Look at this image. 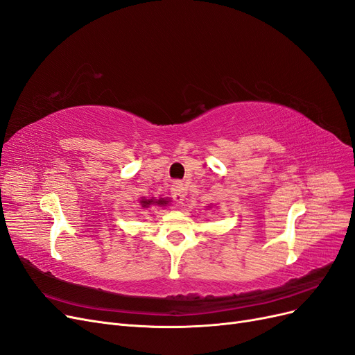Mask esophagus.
Wrapping results in <instances>:
<instances>
[{
	"instance_id": "obj_1",
	"label": "esophagus",
	"mask_w": 355,
	"mask_h": 355,
	"mask_svg": "<svg viewBox=\"0 0 355 355\" xmlns=\"http://www.w3.org/2000/svg\"><path fill=\"white\" fill-rule=\"evenodd\" d=\"M185 188H183V183L176 180L173 185H172V198L176 201V202H182L183 198H185Z\"/></svg>"
}]
</instances>
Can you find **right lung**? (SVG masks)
<instances>
[{
  "label": "right lung",
  "instance_id": "1",
  "mask_svg": "<svg viewBox=\"0 0 355 355\" xmlns=\"http://www.w3.org/2000/svg\"><path fill=\"white\" fill-rule=\"evenodd\" d=\"M141 204H142V207L145 209V207H148V205H151V204H158V205H164V204H167V201L166 200H142L141 201Z\"/></svg>",
  "mask_w": 355,
  "mask_h": 355
}]
</instances>
